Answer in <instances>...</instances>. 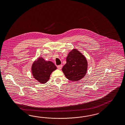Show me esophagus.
Returning a JSON list of instances; mask_svg holds the SVG:
<instances>
[{
	"label": "esophagus",
	"mask_w": 125,
	"mask_h": 125,
	"mask_svg": "<svg viewBox=\"0 0 125 125\" xmlns=\"http://www.w3.org/2000/svg\"><path fill=\"white\" fill-rule=\"evenodd\" d=\"M57 67L59 69V70H61V68H62V64H60V65H59L57 66Z\"/></svg>",
	"instance_id": "1"
}]
</instances>
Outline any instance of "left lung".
I'll return each mask as SVG.
<instances>
[{
  "mask_svg": "<svg viewBox=\"0 0 125 125\" xmlns=\"http://www.w3.org/2000/svg\"><path fill=\"white\" fill-rule=\"evenodd\" d=\"M86 57L76 49H72L66 57V63L62 69L65 77L69 80L76 82L86 75L87 70Z\"/></svg>",
  "mask_w": 125,
  "mask_h": 125,
  "instance_id": "left-lung-1",
  "label": "left lung"
}]
</instances>
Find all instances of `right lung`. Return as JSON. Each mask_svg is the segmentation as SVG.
I'll return each instance as SVG.
<instances>
[{"mask_svg": "<svg viewBox=\"0 0 125 125\" xmlns=\"http://www.w3.org/2000/svg\"><path fill=\"white\" fill-rule=\"evenodd\" d=\"M31 69L34 78L39 83L44 84L49 81L50 75L57 67L52 62L47 61L42 57H39L34 61Z\"/></svg>", "mask_w": 125, "mask_h": 125, "instance_id": "right-lung-1", "label": "right lung"}]
</instances>
